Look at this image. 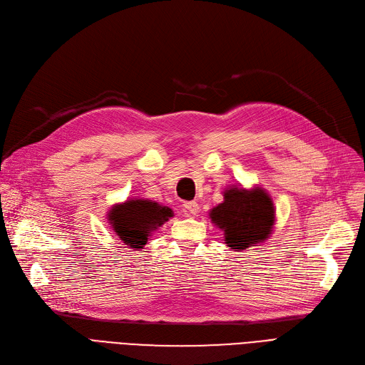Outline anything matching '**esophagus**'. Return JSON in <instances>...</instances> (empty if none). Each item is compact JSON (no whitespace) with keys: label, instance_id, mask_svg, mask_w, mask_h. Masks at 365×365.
I'll use <instances>...</instances> for the list:
<instances>
[{"label":"esophagus","instance_id":"esophagus-1","mask_svg":"<svg viewBox=\"0 0 365 365\" xmlns=\"http://www.w3.org/2000/svg\"><path fill=\"white\" fill-rule=\"evenodd\" d=\"M183 208H185V212L187 213V215H197L198 213V210H200V205H198V202H195V201H186L185 204H183Z\"/></svg>","mask_w":365,"mask_h":365}]
</instances>
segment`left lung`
<instances>
[{
  "label": "left lung",
  "instance_id": "left-lung-1",
  "mask_svg": "<svg viewBox=\"0 0 365 365\" xmlns=\"http://www.w3.org/2000/svg\"><path fill=\"white\" fill-rule=\"evenodd\" d=\"M210 219L223 231L227 247L241 252L269 238L275 208L264 189L231 186L225 189L223 202L210 212Z\"/></svg>",
  "mask_w": 365,
  "mask_h": 365
}]
</instances>
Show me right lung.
Segmentation results:
<instances>
[{
  "label": "right lung",
  "instance_id": "1",
  "mask_svg": "<svg viewBox=\"0 0 365 365\" xmlns=\"http://www.w3.org/2000/svg\"><path fill=\"white\" fill-rule=\"evenodd\" d=\"M173 210L152 200L131 198L125 202L115 204L108 213V222L112 231L131 248H143L150 234L157 231L170 217Z\"/></svg>",
  "mask_w": 365,
  "mask_h": 365
}]
</instances>
